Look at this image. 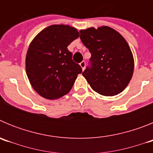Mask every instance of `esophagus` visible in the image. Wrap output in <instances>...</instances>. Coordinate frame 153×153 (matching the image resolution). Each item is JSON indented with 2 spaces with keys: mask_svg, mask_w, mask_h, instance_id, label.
I'll return each instance as SVG.
<instances>
[{
  "mask_svg": "<svg viewBox=\"0 0 153 153\" xmlns=\"http://www.w3.org/2000/svg\"><path fill=\"white\" fill-rule=\"evenodd\" d=\"M79 65H80L81 68H82V70H83H83H85V67H86V63H85V61H82L79 63Z\"/></svg>",
  "mask_w": 153,
  "mask_h": 153,
  "instance_id": "obj_1",
  "label": "esophagus"
}]
</instances>
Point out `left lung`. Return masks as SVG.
<instances>
[{"mask_svg": "<svg viewBox=\"0 0 153 153\" xmlns=\"http://www.w3.org/2000/svg\"><path fill=\"white\" fill-rule=\"evenodd\" d=\"M80 40L91 53L90 67L83 76L100 95L116 96L129 84L134 59L129 44L116 30L107 26L80 30Z\"/></svg>", "mask_w": 153, "mask_h": 153, "instance_id": "8db88e82", "label": "left lung"}]
</instances>
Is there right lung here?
<instances>
[{
  "mask_svg": "<svg viewBox=\"0 0 153 153\" xmlns=\"http://www.w3.org/2000/svg\"><path fill=\"white\" fill-rule=\"evenodd\" d=\"M79 36L73 27L53 24L42 30L31 41L26 56V72L33 90L42 97L56 100L67 94L82 73L67 49Z\"/></svg>",
  "mask_w": 153,
  "mask_h": 153,
  "instance_id": "right-lung-1",
  "label": "right lung"
}]
</instances>
